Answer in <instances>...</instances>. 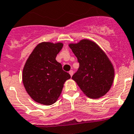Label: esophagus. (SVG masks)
Masks as SVG:
<instances>
[{"label": "esophagus", "mask_w": 134, "mask_h": 134, "mask_svg": "<svg viewBox=\"0 0 134 134\" xmlns=\"http://www.w3.org/2000/svg\"><path fill=\"white\" fill-rule=\"evenodd\" d=\"M69 74H70V76H71V77H72V76H73V74H74L73 70H70V71H69Z\"/></svg>", "instance_id": "1"}]
</instances>
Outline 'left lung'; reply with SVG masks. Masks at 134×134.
Here are the masks:
<instances>
[{
	"label": "left lung",
	"instance_id": "8db88e82",
	"mask_svg": "<svg viewBox=\"0 0 134 134\" xmlns=\"http://www.w3.org/2000/svg\"><path fill=\"white\" fill-rule=\"evenodd\" d=\"M69 47L80 64L72 78L89 97L97 99L105 95L114 76L113 66L106 54L96 43L87 39Z\"/></svg>",
	"mask_w": 134,
	"mask_h": 134
}]
</instances>
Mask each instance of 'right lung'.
<instances>
[{"mask_svg": "<svg viewBox=\"0 0 134 134\" xmlns=\"http://www.w3.org/2000/svg\"><path fill=\"white\" fill-rule=\"evenodd\" d=\"M63 47L61 43L43 42L35 47L27 60L22 80L25 90L37 103L51 105L60 95L64 83L70 75L56 60Z\"/></svg>", "mask_w": 134, "mask_h": 134, "instance_id": "add662e5", "label": "right lung"}]
</instances>
